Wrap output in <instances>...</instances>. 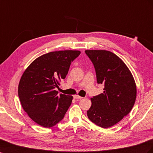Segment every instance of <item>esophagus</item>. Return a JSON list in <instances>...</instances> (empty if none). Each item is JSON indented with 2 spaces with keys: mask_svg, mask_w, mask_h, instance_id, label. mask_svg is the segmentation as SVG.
Instances as JSON below:
<instances>
[{
  "mask_svg": "<svg viewBox=\"0 0 153 153\" xmlns=\"http://www.w3.org/2000/svg\"><path fill=\"white\" fill-rule=\"evenodd\" d=\"M73 97H74V98H75V99H82V98H83L82 97H80L79 95H78V94H76V95H74Z\"/></svg>",
  "mask_w": 153,
  "mask_h": 153,
  "instance_id": "esophagus-1",
  "label": "esophagus"
}]
</instances>
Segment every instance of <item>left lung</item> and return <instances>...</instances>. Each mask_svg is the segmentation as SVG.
Returning <instances> with one entry per match:
<instances>
[{
	"mask_svg": "<svg viewBox=\"0 0 153 153\" xmlns=\"http://www.w3.org/2000/svg\"><path fill=\"white\" fill-rule=\"evenodd\" d=\"M95 69L98 84L104 91L91 98L92 104L87 114L102 128L116 124L130 113L137 97L133 75L124 62L113 53L106 50H85Z\"/></svg>",
	"mask_w": 153,
	"mask_h": 153,
	"instance_id": "1",
	"label": "left lung"
}]
</instances>
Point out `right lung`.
Returning a JSON list of instances; mask_svg holds the SVG:
<instances>
[{"label": "right lung", "instance_id": "1", "mask_svg": "<svg viewBox=\"0 0 153 153\" xmlns=\"http://www.w3.org/2000/svg\"><path fill=\"white\" fill-rule=\"evenodd\" d=\"M80 51H53L39 56L20 78L18 94L24 110L39 125L50 128L64 117L73 97L58 94L55 89L68 75L72 62Z\"/></svg>", "mask_w": 153, "mask_h": 153}]
</instances>
